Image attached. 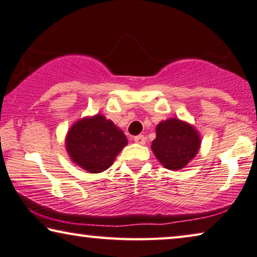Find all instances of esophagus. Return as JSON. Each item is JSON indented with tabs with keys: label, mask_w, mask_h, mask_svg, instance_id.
Masks as SVG:
<instances>
[{
	"label": "esophagus",
	"mask_w": 257,
	"mask_h": 257,
	"mask_svg": "<svg viewBox=\"0 0 257 257\" xmlns=\"http://www.w3.org/2000/svg\"><path fill=\"white\" fill-rule=\"evenodd\" d=\"M135 143L139 144V145H144L146 143V139H145V137L143 135H139V136H136L135 137Z\"/></svg>",
	"instance_id": "34e87169"
}]
</instances>
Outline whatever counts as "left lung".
Segmentation results:
<instances>
[{"label": "left lung", "instance_id": "left-lung-1", "mask_svg": "<svg viewBox=\"0 0 257 257\" xmlns=\"http://www.w3.org/2000/svg\"><path fill=\"white\" fill-rule=\"evenodd\" d=\"M200 137L195 127L177 118L159 122L152 151L167 169L184 168L198 153Z\"/></svg>", "mask_w": 257, "mask_h": 257}]
</instances>
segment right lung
Segmentation results:
<instances>
[{"label": "right lung", "mask_w": 257, "mask_h": 257, "mask_svg": "<svg viewBox=\"0 0 257 257\" xmlns=\"http://www.w3.org/2000/svg\"><path fill=\"white\" fill-rule=\"evenodd\" d=\"M126 145L127 139L121 130L103 114L77 120L66 137L70 160L91 174L109 168Z\"/></svg>", "instance_id": "1"}]
</instances>
